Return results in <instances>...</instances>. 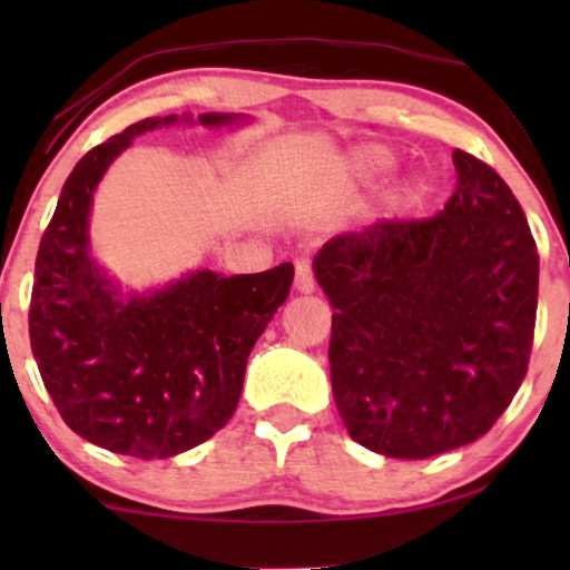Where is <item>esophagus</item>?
Returning a JSON list of instances; mask_svg holds the SVG:
<instances>
[{
  "label": "esophagus",
  "mask_w": 570,
  "mask_h": 570,
  "mask_svg": "<svg viewBox=\"0 0 570 570\" xmlns=\"http://www.w3.org/2000/svg\"><path fill=\"white\" fill-rule=\"evenodd\" d=\"M314 272H311L308 262L295 264V291L298 293H314Z\"/></svg>",
  "instance_id": "1"
}]
</instances>
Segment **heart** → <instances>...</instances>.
<instances>
[{
  "mask_svg": "<svg viewBox=\"0 0 570 570\" xmlns=\"http://www.w3.org/2000/svg\"><path fill=\"white\" fill-rule=\"evenodd\" d=\"M396 160L384 145H363L347 158V170L361 181H379L394 170Z\"/></svg>",
  "mask_w": 570,
  "mask_h": 570,
  "instance_id": "b5f03b06",
  "label": "heart"
}]
</instances>
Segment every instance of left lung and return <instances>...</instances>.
Returning <instances> with one entry per match:
<instances>
[{
    "label": "left lung",
    "instance_id": "8db88e82",
    "mask_svg": "<svg viewBox=\"0 0 570 570\" xmlns=\"http://www.w3.org/2000/svg\"><path fill=\"white\" fill-rule=\"evenodd\" d=\"M456 189L425 220H381L318 248L332 394L350 439L428 459L485 435L527 376L540 256L493 168L454 150Z\"/></svg>",
    "mask_w": 570,
    "mask_h": 570
}]
</instances>
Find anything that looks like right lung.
I'll return each mask as SVG.
<instances>
[{
    "label": "right lung",
    "mask_w": 570,
    "mask_h": 570,
    "mask_svg": "<svg viewBox=\"0 0 570 570\" xmlns=\"http://www.w3.org/2000/svg\"><path fill=\"white\" fill-rule=\"evenodd\" d=\"M194 124L153 116L92 147L59 194L36 256L30 347L59 415L114 454L168 459L213 439L238 407L246 361L293 283V264L256 275L197 269L145 293H124L90 254L100 178L145 131ZM248 121L202 114L207 129Z\"/></svg>",
    "instance_id": "1"
}]
</instances>
